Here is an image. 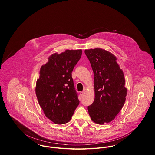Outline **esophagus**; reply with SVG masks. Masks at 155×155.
I'll use <instances>...</instances> for the list:
<instances>
[{
	"instance_id": "esophagus-1",
	"label": "esophagus",
	"mask_w": 155,
	"mask_h": 155,
	"mask_svg": "<svg viewBox=\"0 0 155 155\" xmlns=\"http://www.w3.org/2000/svg\"><path fill=\"white\" fill-rule=\"evenodd\" d=\"M84 93L83 91H81V92H80V96H81V97L84 95Z\"/></svg>"
}]
</instances>
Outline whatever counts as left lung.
<instances>
[{"label": "left lung", "mask_w": 155, "mask_h": 155, "mask_svg": "<svg viewBox=\"0 0 155 155\" xmlns=\"http://www.w3.org/2000/svg\"><path fill=\"white\" fill-rule=\"evenodd\" d=\"M94 73V101L88 106L91 120L103 125L120 112L127 93L124 72L116 56L101 48L85 50Z\"/></svg>", "instance_id": "8db88e82"}]
</instances>
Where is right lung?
<instances>
[{"instance_id":"add662e5","label":"right lung","mask_w":155,"mask_h":155,"mask_svg":"<svg viewBox=\"0 0 155 155\" xmlns=\"http://www.w3.org/2000/svg\"><path fill=\"white\" fill-rule=\"evenodd\" d=\"M81 54V49L54 53L40 69L36 96L46 117L56 124L69 122L80 103L71 73Z\"/></svg>"}]
</instances>
